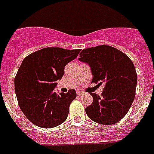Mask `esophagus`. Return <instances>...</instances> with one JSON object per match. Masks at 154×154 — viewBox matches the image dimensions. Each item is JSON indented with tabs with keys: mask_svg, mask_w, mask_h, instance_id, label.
<instances>
[{
	"mask_svg": "<svg viewBox=\"0 0 154 154\" xmlns=\"http://www.w3.org/2000/svg\"><path fill=\"white\" fill-rule=\"evenodd\" d=\"M82 94H84V93L82 91H77V95H79V96H81V95H82Z\"/></svg>",
	"mask_w": 154,
	"mask_h": 154,
	"instance_id": "esophagus-1",
	"label": "esophagus"
}]
</instances>
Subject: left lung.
<instances>
[{"mask_svg": "<svg viewBox=\"0 0 154 154\" xmlns=\"http://www.w3.org/2000/svg\"><path fill=\"white\" fill-rule=\"evenodd\" d=\"M78 60L90 67L92 82L105 85L101 97L90 94L94 101L85 109L88 117L101 125L121 121L135 97L137 75L134 63L124 53L109 45L83 49Z\"/></svg>", "mask_w": 154, "mask_h": 154, "instance_id": "left-lung-1", "label": "left lung"}]
</instances>
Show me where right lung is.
I'll use <instances>...</instances> for the list:
<instances>
[{
  "label": "right lung",
  "instance_id": "add662e5",
  "mask_svg": "<svg viewBox=\"0 0 154 154\" xmlns=\"http://www.w3.org/2000/svg\"><path fill=\"white\" fill-rule=\"evenodd\" d=\"M81 49L45 48L23 60L14 80L20 109L32 124L53 128L65 122L69 105L77 97L75 89L67 94L55 92L65 73V66L74 60Z\"/></svg>",
  "mask_w": 154,
  "mask_h": 154
}]
</instances>
